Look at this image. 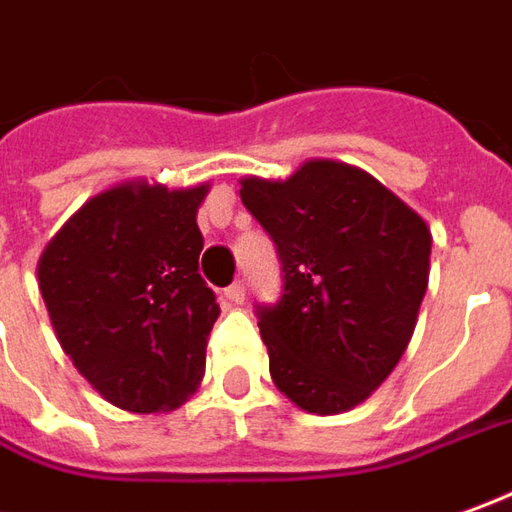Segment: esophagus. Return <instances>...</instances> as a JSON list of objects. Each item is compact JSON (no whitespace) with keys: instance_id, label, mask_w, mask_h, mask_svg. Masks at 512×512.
Wrapping results in <instances>:
<instances>
[{"instance_id":"1","label":"esophagus","mask_w":512,"mask_h":512,"mask_svg":"<svg viewBox=\"0 0 512 512\" xmlns=\"http://www.w3.org/2000/svg\"><path fill=\"white\" fill-rule=\"evenodd\" d=\"M222 295H225V301L228 303L239 306V303H245V284H239V281H236V284H231V287L222 292Z\"/></svg>"}]
</instances>
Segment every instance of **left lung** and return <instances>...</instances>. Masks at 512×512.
Instances as JSON below:
<instances>
[{
	"label": "left lung",
	"instance_id": "8db88e82",
	"mask_svg": "<svg viewBox=\"0 0 512 512\" xmlns=\"http://www.w3.org/2000/svg\"><path fill=\"white\" fill-rule=\"evenodd\" d=\"M239 195L281 259V298L256 306L273 382L315 415L357 407L410 345L429 225L365 169L329 158L287 181L242 178Z\"/></svg>",
	"mask_w": 512,
	"mask_h": 512
}]
</instances>
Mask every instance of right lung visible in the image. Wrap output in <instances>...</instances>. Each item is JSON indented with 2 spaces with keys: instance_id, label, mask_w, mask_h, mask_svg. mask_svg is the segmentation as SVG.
<instances>
[{
  "instance_id": "add662e5",
  "label": "right lung",
  "mask_w": 512,
  "mask_h": 512,
  "mask_svg": "<svg viewBox=\"0 0 512 512\" xmlns=\"http://www.w3.org/2000/svg\"><path fill=\"white\" fill-rule=\"evenodd\" d=\"M206 195L209 183H119L72 214L38 259L58 343L119 410H175L203 379L220 315L197 273Z\"/></svg>"
}]
</instances>
